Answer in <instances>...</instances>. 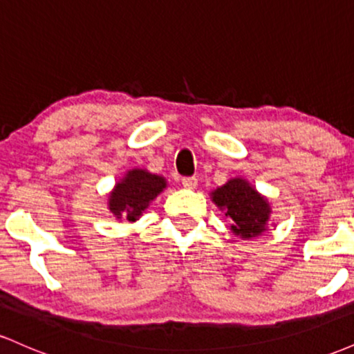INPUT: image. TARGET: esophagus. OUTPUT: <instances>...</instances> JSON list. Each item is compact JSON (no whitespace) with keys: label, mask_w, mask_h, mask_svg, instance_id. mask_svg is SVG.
Returning <instances> with one entry per match:
<instances>
[{"label":"esophagus","mask_w":354,"mask_h":354,"mask_svg":"<svg viewBox=\"0 0 354 354\" xmlns=\"http://www.w3.org/2000/svg\"><path fill=\"white\" fill-rule=\"evenodd\" d=\"M181 183H183V186H185V188L193 189V188H196L198 180H196V178H194V176H186V178H183Z\"/></svg>","instance_id":"34e87169"}]
</instances>
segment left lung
Returning a JSON list of instances; mask_svg holds the SVG:
<instances>
[{"label":"left lung","mask_w":354,"mask_h":354,"mask_svg":"<svg viewBox=\"0 0 354 354\" xmlns=\"http://www.w3.org/2000/svg\"><path fill=\"white\" fill-rule=\"evenodd\" d=\"M213 201L231 219V230L241 238H254L265 231L270 205L245 180L234 178L213 193Z\"/></svg>","instance_id":"obj_1"}]
</instances>
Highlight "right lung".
Returning <instances> with one entry per match:
<instances>
[{"label":"right lung","mask_w":354,"mask_h":354,"mask_svg":"<svg viewBox=\"0 0 354 354\" xmlns=\"http://www.w3.org/2000/svg\"><path fill=\"white\" fill-rule=\"evenodd\" d=\"M166 188L165 178L148 173L146 169H133L118 183L109 196V209L116 218L135 221L148 208L158 194Z\"/></svg>","instance_id":"1"}]
</instances>
